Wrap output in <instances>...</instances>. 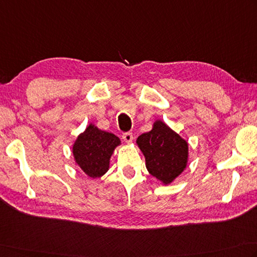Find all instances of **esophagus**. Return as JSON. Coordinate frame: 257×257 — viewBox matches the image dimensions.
Wrapping results in <instances>:
<instances>
[{
  "label": "esophagus",
  "instance_id": "obj_1",
  "mask_svg": "<svg viewBox=\"0 0 257 257\" xmlns=\"http://www.w3.org/2000/svg\"><path fill=\"white\" fill-rule=\"evenodd\" d=\"M122 139L124 140V143H127V144L133 143V139H134L133 134L132 133H124L122 135Z\"/></svg>",
  "mask_w": 257,
  "mask_h": 257
}]
</instances>
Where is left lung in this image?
I'll list each match as a JSON object with an SVG mask.
<instances>
[{
	"label": "left lung",
	"mask_w": 257,
	"mask_h": 257,
	"mask_svg": "<svg viewBox=\"0 0 257 257\" xmlns=\"http://www.w3.org/2000/svg\"><path fill=\"white\" fill-rule=\"evenodd\" d=\"M137 145L146 158L150 175L168 185L184 172L188 162V144L162 120L153 129L140 135Z\"/></svg>",
	"instance_id": "8db88e82"
}]
</instances>
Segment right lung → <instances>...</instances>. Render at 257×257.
<instances>
[{"mask_svg":"<svg viewBox=\"0 0 257 257\" xmlns=\"http://www.w3.org/2000/svg\"><path fill=\"white\" fill-rule=\"evenodd\" d=\"M120 145V139L94 124L90 123L78 136L72 147L77 165L91 178H99L108 172L110 157L114 148Z\"/></svg>","mask_w":257,"mask_h":257,"instance_id":"right-lung-1","label":"right lung"}]
</instances>
